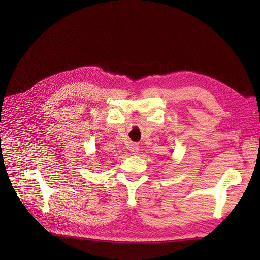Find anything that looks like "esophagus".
<instances>
[{
  "instance_id": "obj_1",
  "label": "esophagus",
  "mask_w": 260,
  "mask_h": 260,
  "mask_svg": "<svg viewBox=\"0 0 260 260\" xmlns=\"http://www.w3.org/2000/svg\"><path fill=\"white\" fill-rule=\"evenodd\" d=\"M129 149L133 154H137L139 151V145L137 143H133V144H131Z\"/></svg>"
}]
</instances>
